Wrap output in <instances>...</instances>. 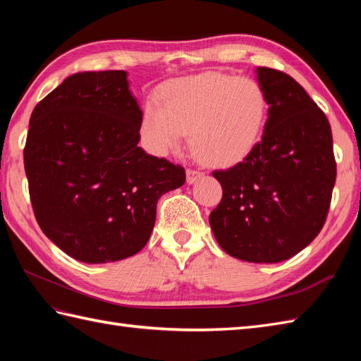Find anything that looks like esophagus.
Masks as SVG:
<instances>
[{
	"label": "esophagus",
	"instance_id": "1",
	"mask_svg": "<svg viewBox=\"0 0 361 361\" xmlns=\"http://www.w3.org/2000/svg\"><path fill=\"white\" fill-rule=\"evenodd\" d=\"M203 173L200 171H195V169H188L186 171V178H188V183L189 185H192V183H195L198 178H200Z\"/></svg>",
	"mask_w": 361,
	"mask_h": 361
}]
</instances>
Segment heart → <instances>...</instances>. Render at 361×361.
Instances as JSON below:
<instances>
[{
	"mask_svg": "<svg viewBox=\"0 0 361 361\" xmlns=\"http://www.w3.org/2000/svg\"><path fill=\"white\" fill-rule=\"evenodd\" d=\"M268 99L255 79L203 73L166 82L157 104H145L140 124L144 147L157 157L178 152L190 132L204 163L228 167L256 147L267 124Z\"/></svg>",
	"mask_w": 361,
	"mask_h": 361,
	"instance_id": "obj_1",
	"label": "heart"
}]
</instances>
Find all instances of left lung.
<instances>
[{"instance_id":"8db88e82","label":"left lung","mask_w":361,"mask_h":361,"mask_svg":"<svg viewBox=\"0 0 361 361\" xmlns=\"http://www.w3.org/2000/svg\"><path fill=\"white\" fill-rule=\"evenodd\" d=\"M268 99L262 140L240 163L214 171L224 189L209 225L221 250L247 262L298 255L326 224L336 178L331 124L288 74L259 66Z\"/></svg>"}]
</instances>
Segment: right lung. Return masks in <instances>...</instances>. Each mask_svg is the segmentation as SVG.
I'll return each instance as SVG.
<instances>
[{"mask_svg":"<svg viewBox=\"0 0 361 361\" xmlns=\"http://www.w3.org/2000/svg\"><path fill=\"white\" fill-rule=\"evenodd\" d=\"M141 116L126 71L73 74L30 114L25 171L37 224L80 262L141 251L159 197L185 185L180 164L137 147Z\"/></svg>","mask_w":361,"mask_h":361,"instance_id":"obj_1","label":"right lung"}]
</instances>
